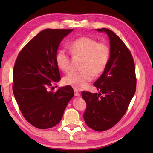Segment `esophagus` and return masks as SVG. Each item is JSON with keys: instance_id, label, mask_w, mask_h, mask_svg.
Returning <instances> with one entry per match:
<instances>
[{"instance_id": "esophagus-1", "label": "esophagus", "mask_w": 153, "mask_h": 153, "mask_svg": "<svg viewBox=\"0 0 153 153\" xmlns=\"http://www.w3.org/2000/svg\"><path fill=\"white\" fill-rule=\"evenodd\" d=\"M74 94H75V96H76V97H79V96H80L79 92L77 89H74Z\"/></svg>"}]
</instances>
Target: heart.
<instances>
[{"label":"heart","instance_id":"b5f03b06","mask_svg":"<svg viewBox=\"0 0 153 153\" xmlns=\"http://www.w3.org/2000/svg\"><path fill=\"white\" fill-rule=\"evenodd\" d=\"M71 53L76 56H83L80 71H73L64 77L65 84L76 89H82L91 81L95 75H99L107 67L111 56V48L105 42H98L94 38L82 36L72 41L69 45ZM56 65L65 73L71 69V59L64 49H60L55 55Z\"/></svg>","mask_w":153,"mask_h":153}]
</instances>
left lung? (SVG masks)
I'll use <instances>...</instances> for the list:
<instances>
[{
	"label": "left lung",
	"instance_id": "8db88e82",
	"mask_svg": "<svg viewBox=\"0 0 153 153\" xmlns=\"http://www.w3.org/2000/svg\"><path fill=\"white\" fill-rule=\"evenodd\" d=\"M110 39L111 56L102 74L94 83L100 91H82L87 108L84 114L86 125L97 131H103L117 124L128 110L136 89L135 64L131 52L121 38L107 28Z\"/></svg>",
	"mask_w": 153,
	"mask_h": 153
}]
</instances>
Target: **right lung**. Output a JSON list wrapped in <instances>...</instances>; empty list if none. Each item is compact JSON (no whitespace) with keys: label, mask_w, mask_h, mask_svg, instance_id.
<instances>
[{"label":"right lung","mask_w":153,"mask_h":153,"mask_svg":"<svg viewBox=\"0 0 153 153\" xmlns=\"http://www.w3.org/2000/svg\"><path fill=\"white\" fill-rule=\"evenodd\" d=\"M72 31L42 30L25 45L15 61L13 92L23 116L36 128H51L60 122L74 96L69 86L53 91V84L61 79L55 55L61 41Z\"/></svg>","instance_id":"1"}]
</instances>
